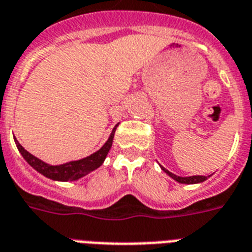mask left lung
I'll use <instances>...</instances> for the list:
<instances>
[{
    "mask_svg": "<svg viewBox=\"0 0 252 252\" xmlns=\"http://www.w3.org/2000/svg\"><path fill=\"white\" fill-rule=\"evenodd\" d=\"M161 169L164 170L166 174H168L169 177H172L173 180L177 181V182L180 183H186V185H192V183H200V182H204V181L207 180L206 176H191V177H178L176 176V174H173V173H170L169 170H166L165 168H162L161 166Z\"/></svg>",
    "mask_w": 252,
    "mask_h": 252,
    "instance_id": "8db88e82",
    "label": "left lung"
}]
</instances>
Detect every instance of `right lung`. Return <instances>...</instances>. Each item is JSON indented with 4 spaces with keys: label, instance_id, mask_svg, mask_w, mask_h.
<instances>
[{
    "label": "right lung",
    "instance_id": "right-lung-1",
    "mask_svg": "<svg viewBox=\"0 0 252 252\" xmlns=\"http://www.w3.org/2000/svg\"><path fill=\"white\" fill-rule=\"evenodd\" d=\"M117 126H118V125H116L113 130H112V134H110L109 139L106 140L105 144H104L100 150L96 151L94 154L90 155L87 158H80V160L69 161V162L61 165L46 164V162H44V161H41L40 158H35L33 155L30 154L28 151L24 150L23 147L21 146V143L18 142L17 139L14 138V140H15V144H17L18 150H19V152L22 154L24 160L27 161L28 164L31 165L35 170H37V172L41 173V174L45 176L46 178H50V180L67 182V181L79 180L82 177L87 176L88 173L94 172V169H97L98 166H101L104 160H105L106 155L109 152L110 147H112Z\"/></svg>",
    "mask_w": 252,
    "mask_h": 252
}]
</instances>
